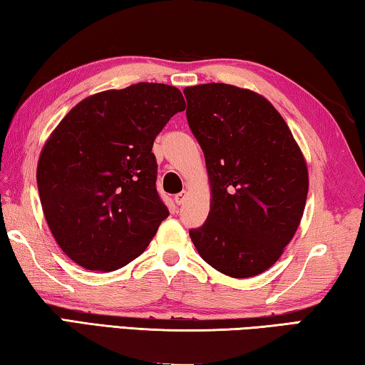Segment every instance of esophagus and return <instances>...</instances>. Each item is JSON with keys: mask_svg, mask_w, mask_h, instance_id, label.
I'll return each instance as SVG.
<instances>
[{"mask_svg": "<svg viewBox=\"0 0 365 365\" xmlns=\"http://www.w3.org/2000/svg\"><path fill=\"white\" fill-rule=\"evenodd\" d=\"M185 197H187V191H180V193L175 195V202L177 205H183Z\"/></svg>", "mask_w": 365, "mask_h": 365, "instance_id": "1", "label": "esophagus"}]
</instances>
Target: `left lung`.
I'll list each match as a JSON object with an SVG mask.
<instances>
[{
  "instance_id": "obj_1",
  "label": "left lung",
  "mask_w": 365,
  "mask_h": 365,
  "mask_svg": "<svg viewBox=\"0 0 365 365\" xmlns=\"http://www.w3.org/2000/svg\"><path fill=\"white\" fill-rule=\"evenodd\" d=\"M187 119L205 153L211 211L190 230L200 256L233 279L270 269L304 212L306 159L264 96L227 83L187 86Z\"/></svg>"
}]
</instances>
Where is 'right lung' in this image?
<instances>
[{
    "mask_svg": "<svg viewBox=\"0 0 365 365\" xmlns=\"http://www.w3.org/2000/svg\"><path fill=\"white\" fill-rule=\"evenodd\" d=\"M185 109L180 90L141 82L73 106L43 146L36 183L54 240L86 270L132 262L169 215L154 138Z\"/></svg>",
    "mask_w": 365,
    "mask_h": 365,
    "instance_id": "obj_1",
    "label": "right lung"
}]
</instances>
